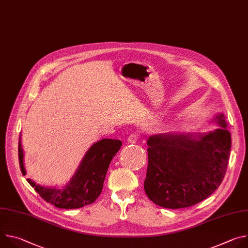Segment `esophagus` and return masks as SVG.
<instances>
[{
	"label": "esophagus",
	"instance_id": "34e87169",
	"mask_svg": "<svg viewBox=\"0 0 248 248\" xmlns=\"http://www.w3.org/2000/svg\"><path fill=\"white\" fill-rule=\"evenodd\" d=\"M138 140V135L133 133V134H130L128 137H127V142L128 143H136V141Z\"/></svg>",
	"mask_w": 248,
	"mask_h": 248
}]
</instances>
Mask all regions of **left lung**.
<instances>
[{
  "label": "left lung",
  "mask_w": 248,
  "mask_h": 248,
  "mask_svg": "<svg viewBox=\"0 0 248 248\" xmlns=\"http://www.w3.org/2000/svg\"><path fill=\"white\" fill-rule=\"evenodd\" d=\"M212 122L221 127L206 134L161 133L148 138L144 190L155 204L169 209L189 207L220 186L232 138L223 114Z\"/></svg>",
  "instance_id": "1"
}]
</instances>
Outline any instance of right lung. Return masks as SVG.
Returning a JSON list of instances; mask_svg holds the SVG:
<instances>
[{"label": "right lung", "mask_w": 248, "mask_h": 248, "mask_svg": "<svg viewBox=\"0 0 248 248\" xmlns=\"http://www.w3.org/2000/svg\"><path fill=\"white\" fill-rule=\"evenodd\" d=\"M122 146L119 139L105 138L94 143L84 155L76 173L62 188L46 187L27 179L29 185L45 201L62 209L81 208L92 204L101 194L104 181L112 159ZM18 160L23 175V151L19 137Z\"/></svg>", "instance_id": "obj_1"}]
</instances>
